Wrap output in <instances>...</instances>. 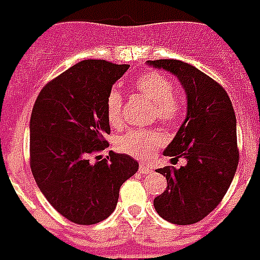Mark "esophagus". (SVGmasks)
<instances>
[{"label": "esophagus", "mask_w": 260, "mask_h": 260, "mask_svg": "<svg viewBox=\"0 0 260 260\" xmlns=\"http://www.w3.org/2000/svg\"><path fill=\"white\" fill-rule=\"evenodd\" d=\"M139 171L141 172V174H150V172H152V168H151V167H147V165H143V164H141V165H140Z\"/></svg>", "instance_id": "esophagus-1"}]
</instances>
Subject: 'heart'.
Masks as SVG:
<instances>
[{"label": "heart", "instance_id": "heart-1", "mask_svg": "<svg viewBox=\"0 0 260 260\" xmlns=\"http://www.w3.org/2000/svg\"><path fill=\"white\" fill-rule=\"evenodd\" d=\"M134 88L139 95L152 104L159 123L174 124L179 120L183 112V99L174 91V84L167 75L156 71L144 73L136 78ZM106 116L110 126L123 124V95L116 89L110 91L106 99ZM162 144L164 137L155 130H128L117 140V148L121 152L140 161L152 158Z\"/></svg>", "mask_w": 260, "mask_h": 260}]
</instances>
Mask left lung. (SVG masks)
Returning <instances> with one entry per match:
<instances>
[{
	"instance_id": "1",
	"label": "left lung",
	"mask_w": 260,
	"mask_h": 260,
	"mask_svg": "<svg viewBox=\"0 0 260 260\" xmlns=\"http://www.w3.org/2000/svg\"><path fill=\"white\" fill-rule=\"evenodd\" d=\"M148 64L176 75L187 95V116L164 151L187 164L156 169L168 186L154 199V207L167 221L194 224L221 203L238 167L235 112L225 89L199 68L169 58Z\"/></svg>"
}]
</instances>
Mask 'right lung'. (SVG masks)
Returning <instances> with one entry per match:
<instances>
[{
    "instance_id": "right-lung-1",
    "label": "right lung",
    "mask_w": 260,
    "mask_h": 260,
    "mask_svg": "<svg viewBox=\"0 0 260 260\" xmlns=\"http://www.w3.org/2000/svg\"><path fill=\"white\" fill-rule=\"evenodd\" d=\"M130 66L84 60L49 81L30 115V169L47 202L81 225L104 221L139 164L126 154L90 156L109 147L106 99Z\"/></svg>"
}]
</instances>
